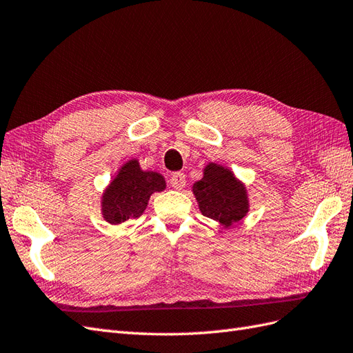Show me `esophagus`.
<instances>
[{
  "label": "esophagus",
  "instance_id": "34e87169",
  "mask_svg": "<svg viewBox=\"0 0 353 353\" xmlns=\"http://www.w3.org/2000/svg\"><path fill=\"white\" fill-rule=\"evenodd\" d=\"M169 183L175 190H183L185 187L187 179H185V175L183 172H174L172 175H170Z\"/></svg>",
  "mask_w": 353,
  "mask_h": 353
}]
</instances>
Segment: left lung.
Wrapping results in <instances>:
<instances>
[{
	"instance_id": "obj_1",
	"label": "left lung",
	"mask_w": 353,
	"mask_h": 353,
	"mask_svg": "<svg viewBox=\"0 0 353 353\" xmlns=\"http://www.w3.org/2000/svg\"><path fill=\"white\" fill-rule=\"evenodd\" d=\"M203 216L231 227L245 216L249 210L248 196L232 172L218 165H208L205 176L193 185Z\"/></svg>"
}]
</instances>
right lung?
I'll use <instances>...</instances> for the list:
<instances>
[{
    "label": "right lung",
    "instance_id": "right-lung-1",
    "mask_svg": "<svg viewBox=\"0 0 353 353\" xmlns=\"http://www.w3.org/2000/svg\"><path fill=\"white\" fill-rule=\"evenodd\" d=\"M162 190H165L162 175L143 172L137 160H131L104 191L103 216L113 225L131 218H140L150 196Z\"/></svg>",
    "mask_w": 353,
    "mask_h": 353
}]
</instances>
